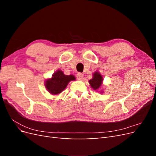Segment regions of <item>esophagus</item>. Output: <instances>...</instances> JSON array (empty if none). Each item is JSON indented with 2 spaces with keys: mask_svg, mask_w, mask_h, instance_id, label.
I'll use <instances>...</instances> for the list:
<instances>
[{
  "mask_svg": "<svg viewBox=\"0 0 156 156\" xmlns=\"http://www.w3.org/2000/svg\"><path fill=\"white\" fill-rule=\"evenodd\" d=\"M76 77H77V79L78 80H81L83 78V74L81 73H78L77 74V76Z\"/></svg>",
  "mask_w": 156,
  "mask_h": 156,
  "instance_id": "34e87169",
  "label": "esophagus"
}]
</instances>
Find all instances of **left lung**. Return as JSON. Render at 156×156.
Masks as SVG:
<instances>
[{"instance_id":"1","label":"left lung","mask_w":156,"mask_h":156,"mask_svg":"<svg viewBox=\"0 0 156 156\" xmlns=\"http://www.w3.org/2000/svg\"><path fill=\"white\" fill-rule=\"evenodd\" d=\"M102 75L98 72H96L93 74V78L89 81V83L90 84L92 88L94 90H97L100 88L103 82Z\"/></svg>"}]
</instances>
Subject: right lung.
<instances>
[{
	"label": "right lung",
	"mask_w": 156,
	"mask_h": 156,
	"mask_svg": "<svg viewBox=\"0 0 156 156\" xmlns=\"http://www.w3.org/2000/svg\"><path fill=\"white\" fill-rule=\"evenodd\" d=\"M74 80L75 77L73 75H66L62 71L58 70L53 74L51 79L46 80L45 87L50 94L57 95L66 88L69 81Z\"/></svg>",
	"instance_id": "add662e5"
}]
</instances>
